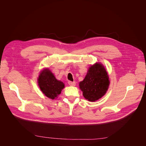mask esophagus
<instances>
[{"instance_id":"esophagus-1","label":"esophagus","mask_w":146,"mask_h":146,"mask_svg":"<svg viewBox=\"0 0 146 146\" xmlns=\"http://www.w3.org/2000/svg\"><path fill=\"white\" fill-rule=\"evenodd\" d=\"M68 84H69L70 86H74L76 85V82H71V81H69V82H68Z\"/></svg>"}]
</instances>
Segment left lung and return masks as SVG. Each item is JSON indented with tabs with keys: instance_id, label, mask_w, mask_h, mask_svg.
I'll list each match as a JSON object with an SVG mask.
<instances>
[{
	"instance_id": "8db88e82",
	"label": "left lung",
	"mask_w": 146,
	"mask_h": 146,
	"mask_svg": "<svg viewBox=\"0 0 146 146\" xmlns=\"http://www.w3.org/2000/svg\"><path fill=\"white\" fill-rule=\"evenodd\" d=\"M110 82L104 66L100 63L91 66L84 79L79 83L84 98L95 102L104 95L108 89Z\"/></svg>"
}]
</instances>
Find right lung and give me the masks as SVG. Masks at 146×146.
<instances>
[{
	"label": "right lung",
	"mask_w": 146,
	"mask_h": 146,
	"mask_svg": "<svg viewBox=\"0 0 146 146\" xmlns=\"http://www.w3.org/2000/svg\"><path fill=\"white\" fill-rule=\"evenodd\" d=\"M38 83L43 94L51 99L57 98L64 87V83L57 80L48 69L43 70L40 73L38 78Z\"/></svg>",
	"instance_id": "add662e5"
}]
</instances>
